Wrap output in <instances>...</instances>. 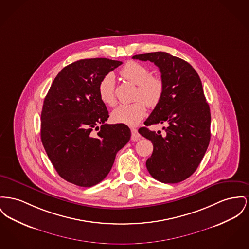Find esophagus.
<instances>
[{"instance_id": "obj_1", "label": "esophagus", "mask_w": 249, "mask_h": 249, "mask_svg": "<svg viewBox=\"0 0 249 249\" xmlns=\"http://www.w3.org/2000/svg\"><path fill=\"white\" fill-rule=\"evenodd\" d=\"M131 132H132V141H138L140 139V134L138 133L137 130L135 128H131Z\"/></svg>"}]
</instances>
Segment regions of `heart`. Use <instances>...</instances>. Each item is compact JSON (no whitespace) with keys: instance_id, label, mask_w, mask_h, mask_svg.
<instances>
[{"instance_id":"obj_1","label":"heart","mask_w":249,"mask_h":249,"mask_svg":"<svg viewBox=\"0 0 249 249\" xmlns=\"http://www.w3.org/2000/svg\"><path fill=\"white\" fill-rule=\"evenodd\" d=\"M120 75L127 81L137 86L135 103L121 104L112 112V118L117 123L134 126L141 121L146 113V105L156 107L161 103L164 84L158 76H152L149 69L138 62L130 61L120 70ZM98 92L101 100L107 105L116 103L115 77L112 73L104 75L101 80Z\"/></svg>"}]
</instances>
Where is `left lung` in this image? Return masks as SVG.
Returning a JSON list of instances; mask_svg holds the SVG:
<instances>
[{
  "label": "left lung",
  "mask_w": 249,
  "mask_h": 249,
  "mask_svg": "<svg viewBox=\"0 0 249 249\" xmlns=\"http://www.w3.org/2000/svg\"><path fill=\"white\" fill-rule=\"evenodd\" d=\"M132 58L154 63L164 84L161 103L145 121L146 126L166 124L164 134L146 127L138 130L153 145L147 171L162 183L180 182L196 170L211 139V112L201 80L189 63L164 52Z\"/></svg>",
  "instance_id": "8db88e82"
}]
</instances>
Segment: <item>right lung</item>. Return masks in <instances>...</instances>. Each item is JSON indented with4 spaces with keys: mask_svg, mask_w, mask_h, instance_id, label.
<instances>
[{
    "mask_svg": "<svg viewBox=\"0 0 249 249\" xmlns=\"http://www.w3.org/2000/svg\"><path fill=\"white\" fill-rule=\"evenodd\" d=\"M121 64L107 58L76 61L57 74L45 97L42 144L59 176L75 185L91 187L103 180L131 138L127 125L105 123L109 113L98 92L103 76Z\"/></svg>",
    "mask_w": 249,
    "mask_h": 249,
    "instance_id": "1",
    "label": "right lung"
}]
</instances>
